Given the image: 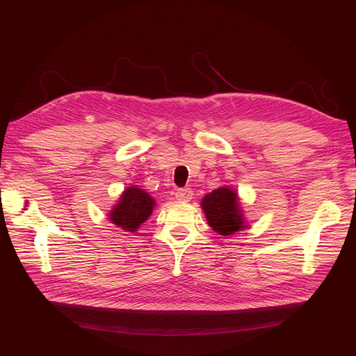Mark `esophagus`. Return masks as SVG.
<instances>
[{"mask_svg": "<svg viewBox=\"0 0 356 356\" xmlns=\"http://www.w3.org/2000/svg\"><path fill=\"white\" fill-rule=\"evenodd\" d=\"M175 197H177L178 202L187 203V202H190L193 199V191H191V188H181V190L177 191Z\"/></svg>", "mask_w": 356, "mask_h": 356, "instance_id": "obj_1", "label": "esophagus"}]
</instances>
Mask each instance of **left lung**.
Masks as SVG:
<instances>
[{"mask_svg":"<svg viewBox=\"0 0 356 356\" xmlns=\"http://www.w3.org/2000/svg\"><path fill=\"white\" fill-rule=\"evenodd\" d=\"M200 204L208 224L213 232L221 236L234 234L236 232L248 227L241 209L238 193L230 187L212 190L209 195L203 197Z\"/></svg>","mask_w":356,"mask_h":356,"instance_id":"1","label":"left lung"}]
</instances>
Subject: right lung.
Segmentation results:
<instances>
[{
  "mask_svg": "<svg viewBox=\"0 0 356 356\" xmlns=\"http://www.w3.org/2000/svg\"><path fill=\"white\" fill-rule=\"evenodd\" d=\"M154 199L138 188L136 186L129 187L123 191L120 200L114 204L108 217L113 224L126 232H136L139 225L148 220L154 209Z\"/></svg>",
  "mask_w": 356,
  "mask_h": 356,
  "instance_id": "add662e5",
  "label": "right lung"
}]
</instances>
